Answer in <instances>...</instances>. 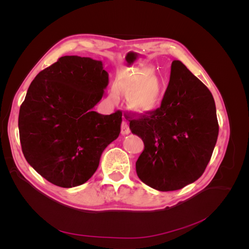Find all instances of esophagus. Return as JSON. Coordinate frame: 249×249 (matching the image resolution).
<instances>
[{
	"label": "esophagus",
	"instance_id": "esophagus-1",
	"mask_svg": "<svg viewBox=\"0 0 249 249\" xmlns=\"http://www.w3.org/2000/svg\"><path fill=\"white\" fill-rule=\"evenodd\" d=\"M130 127H129V125H127V123L125 122V120H124L123 122V124H122V134L123 135H127V134H130Z\"/></svg>",
	"mask_w": 249,
	"mask_h": 249
}]
</instances>
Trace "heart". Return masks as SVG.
<instances>
[{
	"instance_id": "1",
	"label": "heart",
	"mask_w": 249,
	"mask_h": 249,
	"mask_svg": "<svg viewBox=\"0 0 249 249\" xmlns=\"http://www.w3.org/2000/svg\"><path fill=\"white\" fill-rule=\"evenodd\" d=\"M119 91L127 95L130 108L138 114H149L160 108L163 101L161 83L148 67L127 72L113 85L110 95L114 101Z\"/></svg>"
}]
</instances>
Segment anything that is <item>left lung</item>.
<instances>
[{
	"instance_id": "1",
	"label": "left lung",
	"mask_w": 249,
	"mask_h": 249,
	"mask_svg": "<svg viewBox=\"0 0 249 249\" xmlns=\"http://www.w3.org/2000/svg\"><path fill=\"white\" fill-rule=\"evenodd\" d=\"M130 129L144 143L138 178L159 191L182 189L202 175L213 154L219 132L213 95L175 60L161 107L131 120Z\"/></svg>"
}]
</instances>
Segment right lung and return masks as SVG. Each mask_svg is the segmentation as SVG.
I'll use <instances>...</instances> for the list:
<instances>
[{
    "mask_svg": "<svg viewBox=\"0 0 249 249\" xmlns=\"http://www.w3.org/2000/svg\"><path fill=\"white\" fill-rule=\"evenodd\" d=\"M103 65L89 57L59 58L35 77L20 106L22 154L56 186L86 183L105 148L119 136L122 112L103 115L93 111L109 84Z\"/></svg>",
    "mask_w": 249,
    "mask_h": 249,
    "instance_id": "1",
    "label": "right lung"
}]
</instances>
